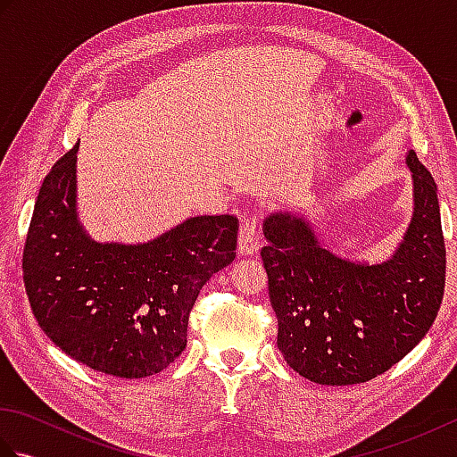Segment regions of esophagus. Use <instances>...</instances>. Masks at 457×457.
Listing matches in <instances>:
<instances>
[{"instance_id": "esophagus-1", "label": "esophagus", "mask_w": 457, "mask_h": 457, "mask_svg": "<svg viewBox=\"0 0 457 457\" xmlns=\"http://www.w3.org/2000/svg\"><path fill=\"white\" fill-rule=\"evenodd\" d=\"M261 245V234L257 228L255 220H245L241 223V231L237 236V253L241 257H249L255 255Z\"/></svg>"}]
</instances>
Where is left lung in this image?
<instances>
[{"label": "left lung", "instance_id": "8db88e82", "mask_svg": "<svg viewBox=\"0 0 457 457\" xmlns=\"http://www.w3.org/2000/svg\"><path fill=\"white\" fill-rule=\"evenodd\" d=\"M412 218L391 257L336 255L304 213L263 221L261 259L278 320L277 345L318 385H355L385 373L428 334L442 304L445 247L438 187L411 149Z\"/></svg>", "mask_w": 457, "mask_h": 457}]
</instances>
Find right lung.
I'll return each mask as SVG.
<instances>
[{"mask_svg":"<svg viewBox=\"0 0 457 457\" xmlns=\"http://www.w3.org/2000/svg\"><path fill=\"white\" fill-rule=\"evenodd\" d=\"M41 184L23 251L33 314L53 344L94 371L141 378L187 347L202 287L236 259L237 218L196 216L145 244L96 241L76 210V153Z\"/></svg>","mask_w":457,"mask_h":457,"instance_id":"1","label":"right lung"}]
</instances>
